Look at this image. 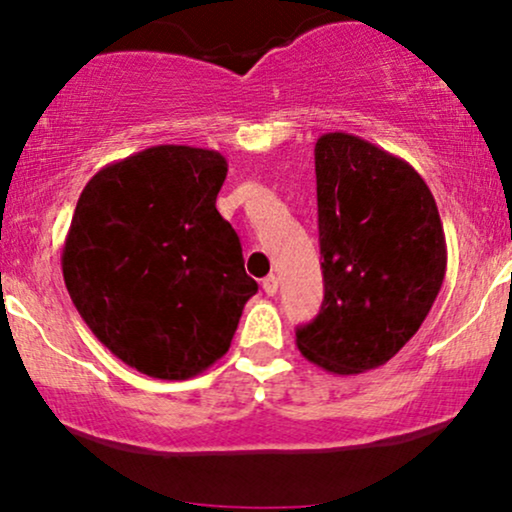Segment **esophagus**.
Returning <instances> with one entry per match:
<instances>
[{"label": "esophagus", "mask_w": 512, "mask_h": 512, "mask_svg": "<svg viewBox=\"0 0 512 512\" xmlns=\"http://www.w3.org/2000/svg\"><path fill=\"white\" fill-rule=\"evenodd\" d=\"M262 289H264V293H267V296H274V293L279 291V279H276L274 274H269L267 279L262 281Z\"/></svg>", "instance_id": "obj_1"}]
</instances>
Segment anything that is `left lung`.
<instances>
[{
  "label": "left lung",
  "mask_w": 512,
  "mask_h": 512,
  "mask_svg": "<svg viewBox=\"0 0 512 512\" xmlns=\"http://www.w3.org/2000/svg\"><path fill=\"white\" fill-rule=\"evenodd\" d=\"M325 301L296 346L334 375L380 368L419 332L448 269L431 190L380 146L346 132L315 142Z\"/></svg>",
  "instance_id": "obj_1"
}]
</instances>
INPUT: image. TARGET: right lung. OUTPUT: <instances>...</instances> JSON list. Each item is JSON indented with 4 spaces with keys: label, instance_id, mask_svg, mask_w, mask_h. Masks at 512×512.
<instances>
[{
    "label": "right lung",
    "instance_id": "add662e5",
    "mask_svg": "<svg viewBox=\"0 0 512 512\" xmlns=\"http://www.w3.org/2000/svg\"><path fill=\"white\" fill-rule=\"evenodd\" d=\"M226 173L219 151L161 144L108 163L76 202L64 286L98 342L151 378L214 366L257 293L216 211Z\"/></svg>",
    "mask_w": 512,
    "mask_h": 512
}]
</instances>
